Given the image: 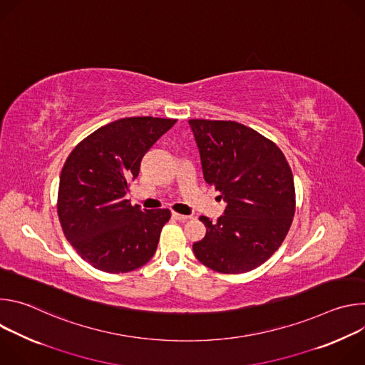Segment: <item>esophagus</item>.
<instances>
[{"label": "esophagus", "instance_id": "esophagus-1", "mask_svg": "<svg viewBox=\"0 0 365 365\" xmlns=\"http://www.w3.org/2000/svg\"><path fill=\"white\" fill-rule=\"evenodd\" d=\"M172 217H173L175 220H178V221H182V222H185V221H187V220L190 218L189 215H182V214H178V212H173Z\"/></svg>", "mask_w": 365, "mask_h": 365}]
</instances>
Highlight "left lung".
I'll return each instance as SVG.
<instances>
[{
	"mask_svg": "<svg viewBox=\"0 0 365 365\" xmlns=\"http://www.w3.org/2000/svg\"><path fill=\"white\" fill-rule=\"evenodd\" d=\"M203 178L227 202L215 224L199 220L205 237L193 244L199 262L224 274L247 273L284 241L296 210L292 169L269 138L235 121L189 120Z\"/></svg>",
	"mask_w": 365,
	"mask_h": 365,
	"instance_id": "obj_1",
	"label": "left lung"
}]
</instances>
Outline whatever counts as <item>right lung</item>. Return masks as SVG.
I'll return each mask as SVG.
<instances>
[{
  "label": "right lung",
  "mask_w": 365,
  "mask_h": 365,
  "mask_svg": "<svg viewBox=\"0 0 365 365\" xmlns=\"http://www.w3.org/2000/svg\"><path fill=\"white\" fill-rule=\"evenodd\" d=\"M178 120L130 117L85 137L68 155L58 192L65 237L92 267L133 272L154 255L169 210L141 211L125 199L145 151Z\"/></svg>",
  "instance_id": "add662e5"
}]
</instances>
